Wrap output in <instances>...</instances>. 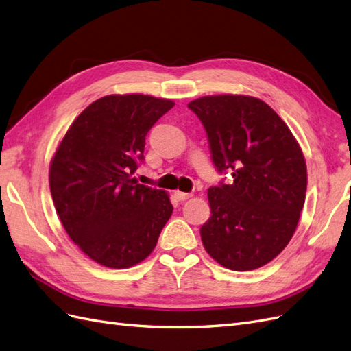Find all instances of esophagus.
Listing matches in <instances>:
<instances>
[{
	"mask_svg": "<svg viewBox=\"0 0 351 351\" xmlns=\"http://www.w3.org/2000/svg\"><path fill=\"white\" fill-rule=\"evenodd\" d=\"M193 194H190V193H182V191H175V197L176 199L179 200V202H184V200H186V199H190Z\"/></svg>",
	"mask_w": 351,
	"mask_h": 351,
	"instance_id": "1",
	"label": "esophagus"
}]
</instances>
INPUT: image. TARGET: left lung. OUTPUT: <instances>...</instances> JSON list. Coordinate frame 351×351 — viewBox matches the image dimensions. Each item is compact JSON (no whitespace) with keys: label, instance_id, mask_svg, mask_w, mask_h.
<instances>
[{"label":"left lung","instance_id":"obj_1","mask_svg":"<svg viewBox=\"0 0 351 351\" xmlns=\"http://www.w3.org/2000/svg\"><path fill=\"white\" fill-rule=\"evenodd\" d=\"M188 108L208 133L212 161L231 184L210 186V218L200 236L208 254L226 268L250 271L268 264L289 243L307 193L300 143L264 101L215 95Z\"/></svg>","mask_w":351,"mask_h":351}]
</instances>
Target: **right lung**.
Wrapping results in <instances>:
<instances>
[{"mask_svg":"<svg viewBox=\"0 0 351 351\" xmlns=\"http://www.w3.org/2000/svg\"><path fill=\"white\" fill-rule=\"evenodd\" d=\"M173 105L138 93L104 96L77 117L51 158L59 219L97 264L121 269L143 261L173 212L166 191L132 178L147 133Z\"/></svg>","mask_w":351,"mask_h":351,"instance_id":"right-lung-1","label":"right lung"}]
</instances>
